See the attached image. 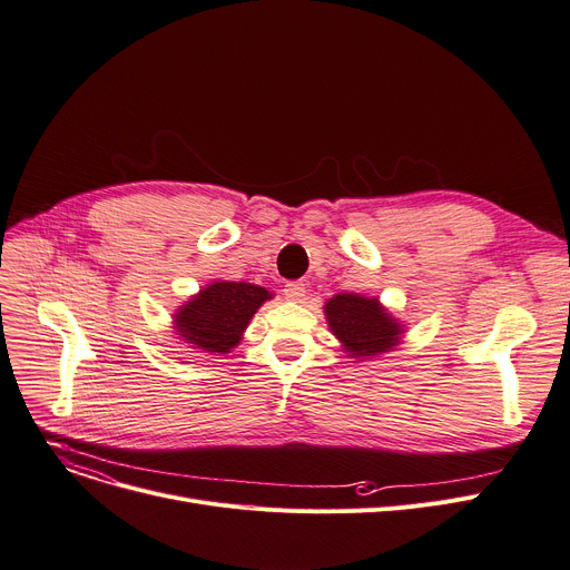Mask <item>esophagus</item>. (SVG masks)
<instances>
[{
    "instance_id": "esophagus-1",
    "label": "esophagus",
    "mask_w": 570,
    "mask_h": 570,
    "mask_svg": "<svg viewBox=\"0 0 570 570\" xmlns=\"http://www.w3.org/2000/svg\"><path fill=\"white\" fill-rule=\"evenodd\" d=\"M305 295H307V286L302 284V282H288V284L284 286V297L291 299V302L305 299Z\"/></svg>"
}]
</instances>
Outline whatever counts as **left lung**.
<instances>
[{
  "label": "left lung",
  "instance_id": "8db88e82",
  "mask_svg": "<svg viewBox=\"0 0 570 570\" xmlns=\"http://www.w3.org/2000/svg\"><path fill=\"white\" fill-rule=\"evenodd\" d=\"M332 334L351 357H373L399 346L403 325L377 302L357 293H338L325 302Z\"/></svg>",
  "mask_w": 570,
  "mask_h": 570
}]
</instances>
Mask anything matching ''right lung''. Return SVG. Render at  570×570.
<instances>
[{"label":"right lung","instance_id":"obj_1","mask_svg":"<svg viewBox=\"0 0 570 570\" xmlns=\"http://www.w3.org/2000/svg\"><path fill=\"white\" fill-rule=\"evenodd\" d=\"M273 293L245 282H213L176 312L174 325L185 344L206 353H232L245 327Z\"/></svg>","mask_w":570,"mask_h":570}]
</instances>
